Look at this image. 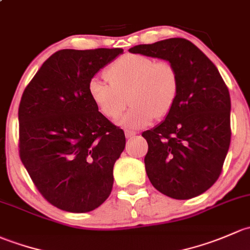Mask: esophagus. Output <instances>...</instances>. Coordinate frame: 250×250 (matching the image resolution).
Returning <instances> with one entry per match:
<instances>
[{"label":"esophagus","mask_w":250,"mask_h":250,"mask_svg":"<svg viewBox=\"0 0 250 250\" xmlns=\"http://www.w3.org/2000/svg\"><path fill=\"white\" fill-rule=\"evenodd\" d=\"M137 135V132H136V131H131V130H125V136L127 138H130V137H133V136H136Z\"/></svg>","instance_id":"obj_1"}]
</instances>
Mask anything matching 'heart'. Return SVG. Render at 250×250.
Masks as SVG:
<instances>
[{
    "instance_id": "obj_1",
    "label": "heart",
    "mask_w": 250,
    "mask_h": 250,
    "mask_svg": "<svg viewBox=\"0 0 250 250\" xmlns=\"http://www.w3.org/2000/svg\"><path fill=\"white\" fill-rule=\"evenodd\" d=\"M104 77L108 83L100 78L90 81V97L109 119L119 117L130 102L132 107L118 122L126 127H142L154 118L164 119L178 99V72L168 61L124 54L108 66Z\"/></svg>"
}]
</instances>
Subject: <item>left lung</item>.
Masks as SVG:
<instances>
[{"label":"left lung","instance_id":"1","mask_svg":"<svg viewBox=\"0 0 250 250\" xmlns=\"http://www.w3.org/2000/svg\"><path fill=\"white\" fill-rule=\"evenodd\" d=\"M130 53L163 59L179 76V94L161 124L142 136L148 142L146 176L161 194L189 200L219 178L231 141L230 94L214 63L190 41L168 38Z\"/></svg>","mask_w":250,"mask_h":250}]
</instances>
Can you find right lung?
<instances>
[{
  "label": "right lung",
  "mask_w": 250,
  "mask_h": 250,
  "mask_svg": "<svg viewBox=\"0 0 250 250\" xmlns=\"http://www.w3.org/2000/svg\"><path fill=\"white\" fill-rule=\"evenodd\" d=\"M122 53L120 48L56 51L21 96V163L42 196L66 212L94 210L112 191L125 135L99 112L89 84Z\"/></svg>",
  "instance_id": "right-lung-1"
}]
</instances>
